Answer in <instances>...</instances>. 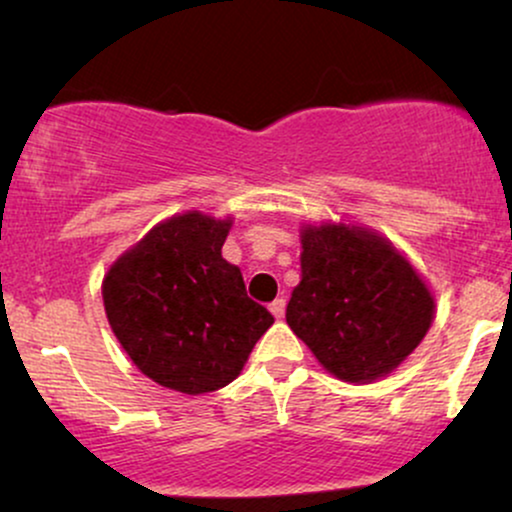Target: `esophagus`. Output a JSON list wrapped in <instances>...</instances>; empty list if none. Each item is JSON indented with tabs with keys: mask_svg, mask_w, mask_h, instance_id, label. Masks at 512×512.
I'll return each instance as SVG.
<instances>
[{
	"mask_svg": "<svg viewBox=\"0 0 512 512\" xmlns=\"http://www.w3.org/2000/svg\"><path fill=\"white\" fill-rule=\"evenodd\" d=\"M269 310H272V315L276 317V320H281L286 313V298H276L274 303H269Z\"/></svg>",
	"mask_w": 512,
	"mask_h": 512,
	"instance_id": "esophagus-1",
	"label": "esophagus"
}]
</instances>
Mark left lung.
Instances as JSON below:
<instances>
[{"mask_svg":"<svg viewBox=\"0 0 512 512\" xmlns=\"http://www.w3.org/2000/svg\"><path fill=\"white\" fill-rule=\"evenodd\" d=\"M301 284L286 322L346 383L383 378L426 337L433 298L385 238L346 226L303 231Z\"/></svg>","mask_w":512,"mask_h":512,"instance_id":"left-lung-1","label":"left lung"}]
</instances>
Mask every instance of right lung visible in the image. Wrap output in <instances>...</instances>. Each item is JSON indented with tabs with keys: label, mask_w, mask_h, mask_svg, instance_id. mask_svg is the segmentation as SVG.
<instances>
[{
	"label": "right lung",
	"mask_w": 512,
	"mask_h": 512,
	"mask_svg": "<svg viewBox=\"0 0 512 512\" xmlns=\"http://www.w3.org/2000/svg\"><path fill=\"white\" fill-rule=\"evenodd\" d=\"M231 221L199 211L158 223L110 267L108 322L134 366L158 385L204 395L238 378L272 327L243 274L221 257Z\"/></svg>",
	"instance_id": "right-lung-1"
}]
</instances>
